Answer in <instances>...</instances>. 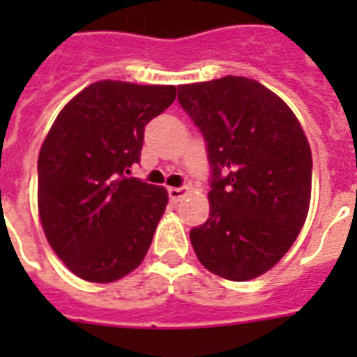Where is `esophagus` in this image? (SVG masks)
<instances>
[{
    "label": "esophagus",
    "mask_w": 357,
    "mask_h": 357,
    "mask_svg": "<svg viewBox=\"0 0 357 357\" xmlns=\"http://www.w3.org/2000/svg\"><path fill=\"white\" fill-rule=\"evenodd\" d=\"M183 195L185 189H181V187H170V189H168V196H170V200L172 202H179L183 198Z\"/></svg>",
    "instance_id": "esophagus-1"
}]
</instances>
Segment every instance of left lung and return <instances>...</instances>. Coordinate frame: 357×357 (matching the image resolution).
<instances>
[{"mask_svg": "<svg viewBox=\"0 0 357 357\" xmlns=\"http://www.w3.org/2000/svg\"><path fill=\"white\" fill-rule=\"evenodd\" d=\"M206 140L209 218L190 229L207 271L246 282L276 265L298 237L311 198V150L289 105L248 77L178 86Z\"/></svg>", "mask_w": 357, "mask_h": 357, "instance_id": "1", "label": "left lung"}]
</instances>
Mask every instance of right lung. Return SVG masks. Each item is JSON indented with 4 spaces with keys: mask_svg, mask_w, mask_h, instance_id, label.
I'll return each instance as SVG.
<instances>
[{
    "mask_svg": "<svg viewBox=\"0 0 357 357\" xmlns=\"http://www.w3.org/2000/svg\"><path fill=\"white\" fill-rule=\"evenodd\" d=\"M174 100V85L98 81L53 122L38 155V215L75 276L111 283L144 259L168 195L128 174L140 161L146 123Z\"/></svg>",
    "mask_w": 357,
    "mask_h": 357,
    "instance_id": "add662e5",
    "label": "right lung"
}]
</instances>
